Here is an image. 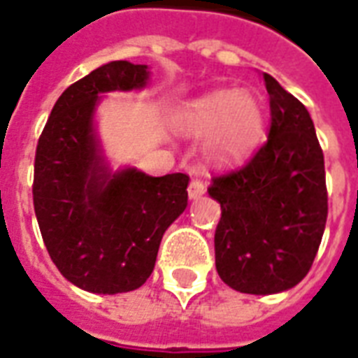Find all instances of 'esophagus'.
<instances>
[{
    "label": "esophagus",
    "instance_id": "obj_1",
    "mask_svg": "<svg viewBox=\"0 0 358 358\" xmlns=\"http://www.w3.org/2000/svg\"><path fill=\"white\" fill-rule=\"evenodd\" d=\"M205 194V185L199 179H192L188 185V198L190 199H199Z\"/></svg>",
    "mask_w": 358,
    "mask_h": 358
}]
</instances>
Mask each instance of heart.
Here are the masks:
<instances>
[{"label": "heart", "mask_w": 358, "mask_h": 358, "mask_svg": "<svg viewBox=\"0 0 358 358\" xmlns=\"http://www.w3.org/2000/svg\"><path fill=\"white\" fill-rule=\"evenodd\" d=\"M179 132L207 138V153L217 162L245 157L263 130V106L248 91H213L188 102L176 117Z\"/></svg>", "instance_id": "1"}]
</instances>
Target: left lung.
<instances>
[{"label": "left lung", "mask_w": 358, "mask_h": 358, "mask_svg": "<svg viewBox=\"0 0 358 358\" xmlns=\"http://www.w3.org/2000/svg\"><path fill=\"white\" fill-rule=\"evenodd\" d=\"M271 129L239 170L210 179L222 217L215 231L218 276L231 289L273 295L308 274L327 222L325 160L303 102L263 74Z\"/></svg>", "instance_id": "left-lung-1"}]
</instances>
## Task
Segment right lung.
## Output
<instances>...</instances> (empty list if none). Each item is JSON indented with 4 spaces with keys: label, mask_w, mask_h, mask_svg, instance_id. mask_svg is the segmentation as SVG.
<instances>
[{
    "label": "right lung",
    "mask_w": 358,
    "mask_h": 358,
    "mask_svg": "<svg viewBox=\"0 0 358 358\" xmlns=\"http://www.w3.org/2000/svg\"><path fill=\"white\" fill-rule=\"evenodd\" d=\"M148 65L110 61L63 91L38 138L33 205L52 262L90 293L138 289L162 235L188 205V176L113 171L96 134L101 95L143 90Z\"/></svg>",
    "instance_id": "obj_1"
}]
</instances>
